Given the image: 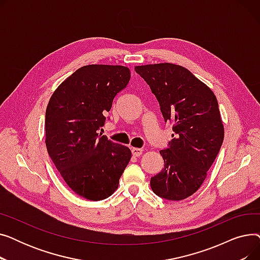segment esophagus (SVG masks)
<instances>
[{
    "label": "esophagus",
    "mask_w": 260,
    "mask_h": 260,
    "mask_svg": "<svg viewBox=\"0 0 260 260\" xmlns=\"http://www.w3.org/2000/svg\"><path fill=\"white\" fill-rule=\"evenodd\" d=\"M142 152H143L142 148H138V147H133L132 148V154L135 157H139L142 154Z\"/></svg>",
    "instance_id": "1"
}]
</instances>
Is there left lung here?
I'll return each mask as SVG.
<instances>
[{"mask_svg":"<svg viewBox=\"0 0 260 260\" xmlns=\"http://www.w3.org/2000/svg\"><path fill=\"white\" fill-rule=\"evenodd\" d=\"M135 70L151 87L166 122L170 147L160 151L165 168L151 178L153 192L168 200L196 193L221 147L224 127L213 90L181 65L157 63Z\"/></svg>","mask_w":260,"mask_h":260,"instance_id":"obj_1","label":"left lung"}]
</instances>
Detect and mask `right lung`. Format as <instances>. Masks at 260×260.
<instances>
[{
	"instance_id": "add662e5",
	"label": "right lung",
	"mask_w": 260,
	"mask_h": 260,
	"mask_svg": "<svg viewBox=\"0 0 260 260\" xmlns=\"http://www.w3.org/2000/svg\"><path fill=\"white\" fill-rule=\"evenodd\" d=\"M129 80L126 66L85 65L62 82L47 104L48 155L65 183L87 200L111 196L132 158L127 146L99 134L104 114Z\"/></svg>"
}]
</instances>
